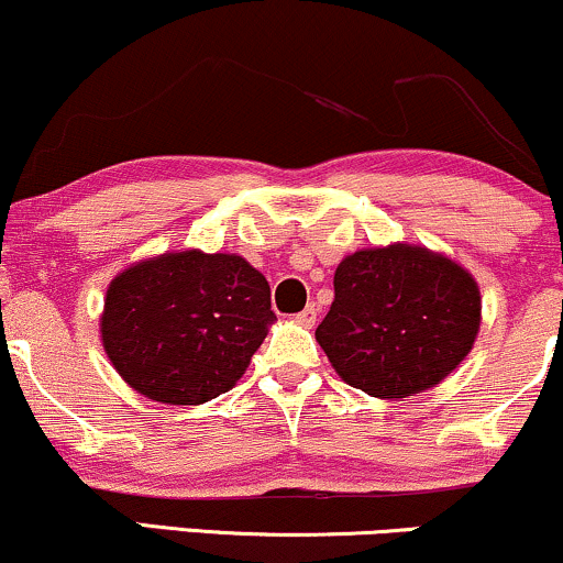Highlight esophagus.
Returning a JSON list of instances; mask_svg holds the SVG:
<instances>
[{"label": "esophagus", "mask_w": 563, "mask_h": 563, "mask_svg": "<svg viewBox=\"0 0 563 563\" xmlns=\"http://www.w3.org/2000/svg\"><path fill=\"white\" fill-rule=\"evenodd\" d=\"M316 318H318V305L316 302H308V308L297 313V321H300L302 325H313Z\"/></svg>", "instance_id": "34e87169"}]
</instances>
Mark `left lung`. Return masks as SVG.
Segmentation results:
<instances>
[{
  "label": "left lung",
  "mask_w": 563,
  "mask_h": 563,
  "mask_svg": "<svg viewBox=\"0 0 563 563\" xmlns=\"http://www.w3.org/2000/svg\"><path fill=\"white\" fill-rule=\"evenodd\" d=\"M477 329L481 292L467 271L426 247L388 245L339 263L316 339L346 384L401 399L446 378Z\"/></svg>",
  "instance_id": "left-lung-1"
}]
</instances>
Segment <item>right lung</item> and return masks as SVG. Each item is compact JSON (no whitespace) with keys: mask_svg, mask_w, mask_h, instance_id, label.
<instances>
[{"mask_svg":"<svg viewBox=\"0 0 563 563\" xmlns=\"http://www.w3.org/2000/svg\"><path fill=\"white\" fill-rule=\"evenodd\" d=\"M274 318L268 282L245 258L185 250L109 284L101 339L137 394L203 405L238 384Z\"/></svg>","mask_w":563,"mask_h":563,"instance_id":"add662e5","label":"right lung"}]
</instances>
